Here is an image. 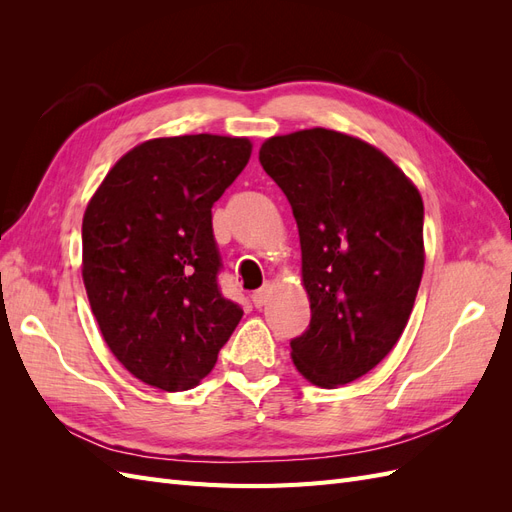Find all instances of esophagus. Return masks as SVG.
<instances>
[{"instance_id":"obj_1","label":"esophagus","mask_w":512,"mask_h":512,"mask_svg":"<svg viewBox=\"0 0 512 512\" xmlns=\"http://www.w3.org/2000/svg\"><path fill=\"white\" fill-rule=\"evenodd\" d=\"M269 292H271V286L269 284H265L262 288H258V290H254L252 292V301H254V305L256 307H262L267 303V299H269Z\"/></svg>"}]
</instances>
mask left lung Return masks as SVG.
<instances>
[{
	"mask_svg": "<svg viewBox=\"0 0 512 512\" xmlns=\"http://www.w3.org/2000/svg\"><path fill=\"white\" fill-rule=\"evenodd\" d=\"M258 160L292 207L312 320L292 361L322 389L365 376L393 350L425 267L423 198L369 143L312 128L271 136Z\"/></svg>",
	"mask_w": 512,
	"mask_h": 512,
	"instance_id": "obj_1",
	"label": "left lung"
}]
</instances>
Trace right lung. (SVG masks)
Segmentation results:
<instances>
[{
  "mask_svg": "<svg viewBox=\"0 0 512 512\" xmlns=\"http://www.w3.org/2000/svg\"><path fill=\"white\" fill-rule=\"evenodd\" d=\"M247 138H153L104 177L83 215V282L106 346L156 389L188 391L243 309L220 292L211 207L250 160Z\"/></svg>",
  "mask_w": 512,
  "mask_h": 512,
  "instance_id": "right-lung-1",
  "label": "right lung"
}]
</instances>
